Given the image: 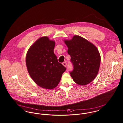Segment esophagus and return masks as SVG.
Listing matches in <instances>:
<instances>
[{
	"label": "esophagus",
	"mask_w": 123,
	"mask_h": 123,
	"mask_svg": "<svg viewBox=\"0 0 123 123\" xmlns=\"http://www.w3.org/2000/svg\"><path fill=\"white\" fill-rule=\"evenodd\" d=\"M62 65L64 66V67H67V62H63L62 63Z\"/></svg>",
	"instance_id": "34e87169"
}]
</instances>
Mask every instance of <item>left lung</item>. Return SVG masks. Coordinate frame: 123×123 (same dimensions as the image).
Listing matches in <instances>:
<instances>
[{
    "label": "left lung",
    "mask_w": 123,
    "mask_h": 123,
    "mask_svg": "<svg viewBox=\"0 0 123 123\" xmlns=\"http://www.w3.org/2000/svg\"><path fill=\"white\" fill-rule=\"evenodd\" d=\"M64 41L73 66V69L69 73L74 82L80 85L90 83L97 75L100 67L101 57L97 48L78 35Z\"/></svg>",
    "instance_id": "obj_1"
}]
</instances>
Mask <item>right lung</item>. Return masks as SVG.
I'll list each match as a JSON object with an SVG mask.
<instances>
[{
  "mask_svg": "<svg viewBox=\"0 0 123 123\" xmlns=\"http://www.w3.org/2000/svg\"><path fill=\"white\" fill-rule=\"evenodd\" d=\"M55 45V41L47 37H41L30 48L26 56L30 76L37 85L47 89L57 86L66 69L54 54Z\"/></svg>",
  "mask_w": 123,
  "mask_h": 123,
  "instance_id": "1",
  "label": "right lung"
}]
</instances>
